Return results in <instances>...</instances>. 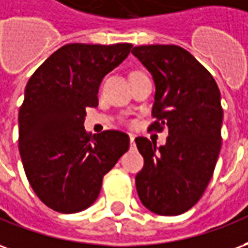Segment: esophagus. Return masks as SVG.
Listing matches in <instances>:
<instances>
[{
  "mask_svg": "<svg viewBox=\"0 0 248 248\" xmlns=\"http://www.w3.org/2000/svg\"><path fill=\"white\" fill-rule=\"evenodd\" d=\"M130 143L134 146V136H131V134H130Z\"/></svg>",
  "mask_w": 248,
  "mask_h": 248,
  "instance_id": "34e87169",
  "label": "esophagus"
}]
</instances>
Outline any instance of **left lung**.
<instances>
[{"label": "left lung", "instance_id": "obj_1", "mask_svg": "<svg viewBox=\"0 0 248 248\" xmlns=\"http://www.w3.org/2000/svg\"><path fill=\"white\" fill-rule=\"evenodd\" d=\"M131 53L153 76L155 122L150 127L169 129L160 148L145 137L136 138L145 161L136 176L137 192L154 214H184L202 196L220 153V91L212 75L181 46H140Z\"/></svg>", "mask_w": 248, "mask_h": 248}]
</instances>
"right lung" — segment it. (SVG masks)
<instances>
[{"label": "right lung", "mask_w": 248, "mask_h": 248, "mask_svg": "<svg viewBox=\"0 0 248 248\" xmlns=\"http://www.w3.org/2000/svg\"><path fill=\"white\" fill-rule=\"evenodd\" d=\"M131 44H67L31 76L18 112V149L28 181L46 207L62 214L88 208L103 176L127 152L129 136H88L86 107L98 106L102 79L127 58Z\"/></svg>", "instance_id": "obj_1"}]
</instances>
